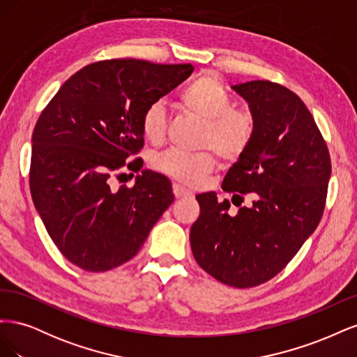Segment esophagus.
<instances>
[{
	"label": "esophagus",
	"mask_w": 357,
	"mask_h": 357,
	"mask_svg": "<svg viewBox=\"0 0 357 357\" xmlns=\"http://www.w3.org/2000/svg\"><path fill=\"white\" fill-rule=\"evenodd\" d=\"M172 192H174V195L177 199H181V198H193V192L185 186L178 185V183H174L172 185Z\"/></svg>",
	"instance_id": "obj_1"
}]
</instances>
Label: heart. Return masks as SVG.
I'll return each mask as SVG.
<instances>
[{
    "label": "heart",
    "mask_w": 357,
    "mask_h": 357,
    "mask_svg": "<svg viewBox=\"0 0 357 357\" xmlns=\"http://www.w3.org/2000/svg\"><path fill=\"white\" fill-rule=\"evenodd\" d=\"M178 102L205 122L201 144L213 149L226 160L240 158L255 134V119L247 110L232 109L231 95L215 75L205 73L189 83L178 95ZM167 112L162 102L147 107L142 117V131L149 143L159 144L165 137ZM208 152L188 153L169 149L153 159L159 172L183 183H197L214 168Z\"/></svg>",
    "instance_id": "b5f03b06"
}]
</instances>
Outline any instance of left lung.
Wrapping results in <instances>:
<instances>
[{
    "label": "left lung",
    "instance_id": "8db88e82",
    "mask_svg": "<svg viewBox=\"0 0 357 357\" xmlns=\"http://www.w3.org/2000/svg\"><path fill=\"white\" fill-rule=\"evenodd\" d=\"M231 88L248 104L255 134L226 172L222 189L240 204V193L252 192L255 199L231 215L228 199L219 202L215 192L199 193L190 247L204 271L244 289L282 271L317 228L331 158L314 117L296 93L268 80Z\"/></svg>",
    "mask_w": 357,
    "mask_h": 357
}]
</instances>
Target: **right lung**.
<instances>
[{"instance_id":"obj_1","label":"right lung","mask_w":357,"mask_h":357,"mask_svg":"<svg viewBox=\"0 0 357 357\" xmlns=\"http://www.w3.org/2000/svg\"><path fill=\"white\" fill-rule=\"evenodd\" d=\"M192 63L142 59L91 63L63 83L32 134L29 188L53 243L84 271L132 259L174 201L168 177L142 169L132 188L113 191L109 176L144 144L142 117L192 74Z\"/></svg>"}]
</instances>
